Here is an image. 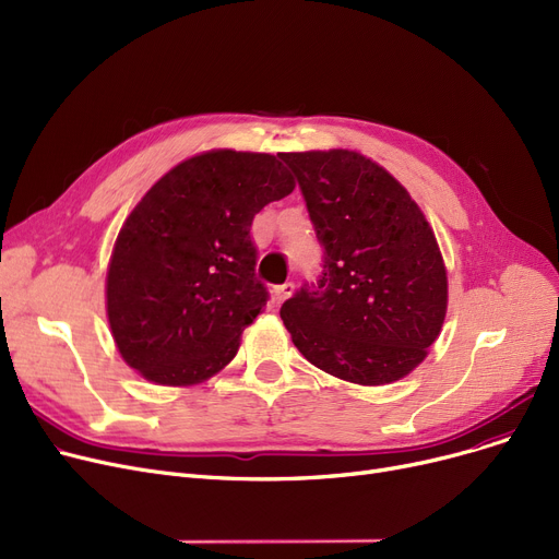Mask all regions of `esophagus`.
<instances>
[{
    "label": "esophagus",
    "mask_w": 559,
    "mask_h": 559,
    "mask_svg": "<svg viewBox=\"0 0 559 559\" xmlns=\"http://www.w3.org/2000/svg\"><path fill=\"white\" fill-rule=\"evenodd\" d=\"M293 289H295V285H293V283L276 285V287L272 289V299H274V304H283L289 295H293Z\"/></svg>",
    "instance_id": "obj_1"
}]
</instances>
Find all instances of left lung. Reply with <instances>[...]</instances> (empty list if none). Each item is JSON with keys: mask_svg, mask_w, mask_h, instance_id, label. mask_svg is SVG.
I'll use <instances>...</instances> for the list:
<instances>
[{"mask_svg": "<svg viewBox=\"0 0 559 559\" xmlns=\"http://www.w3.org/2000/svg\"><path fill=\"white\" fill-rule=\"evenodd\" d=\"M324 249L318 283L281 306L295 347L337 379L393 383L418 368L448 310L445 264L425 214L354 151L281 153Z\"/></svg>", "mask_w": 559, "mask_h": 559, "instance_id": "8db88e82", "label": "left lung"}]
</instances>
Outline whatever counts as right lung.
<instances>
[{
  "label": "right lung",
  "instance_id": "1",
  "mask_svg": "<svg viewBox=\"0 0 559 559\" xmlns=\"http://www.w3.org/2000/svg\"><path fill=\"white\" fill-rule=\"evenodd\" d=\"M293 189L278 157L237 151L189 157L148 189L107 272V318L130 368L191 385L228 366L270 299L255 276L253 216Z\"/></svg>",
  "mask_w": 559,
  "mask_h": 559
}]
</instances>
